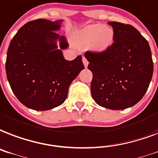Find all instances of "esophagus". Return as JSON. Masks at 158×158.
<instances>
[{
	"instance_id": "34e87169",
	"label": "esophagus",
	"mask_w": 158,
	"mask_h": 158,
	"mask_svg": "<svg viewBox=\"0 0 158 158\" xmlns=\"http://www.w3.org/2000/svg\"><path fill=\"white\" fill-rule=\"evenodd\" d=\"M83 64H84V65L85 68H87L88 65H89V62H88L87 59L85 57H83Z\"/></svg>"
}]
</instances>
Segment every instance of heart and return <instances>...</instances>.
Returning <instances> with one entry per match:
<instances>
[{"instance_id":"b5f03b06","label":"heart","mask_w":158,"mask_h":158,"mask_svg":"<svg viewBox=\"0 0 158 158\" xmlns=\"http://www.w3.org/2000/svg\"><path fill=\"white\" fill-rule=\"evenodd\" d=\"M114 38V31L111 26L92 24L85 26L78 33L79 44L90 45L94 52L103 53L111 46Z\"/></svg>"}]
</instances>
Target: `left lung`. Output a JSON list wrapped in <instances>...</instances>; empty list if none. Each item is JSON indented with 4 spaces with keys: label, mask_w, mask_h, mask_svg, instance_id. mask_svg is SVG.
<instances>
[{
    "label": "left lung",
    "mask_w": 158,
    "mask_h": 158,
    "mask_svg": "<svg viewBox=\"0 0 158 158\" xmlns=\"http://www.w3.org/2000/svg\"><path fill=\"white\" fill-rule=\"evenodd\" d=\"M114 43L103 53H85L92 71L91 94L103 108L121 110L135 105L148 89L153 63L148 42L131 25L108 23Z\"/></svg>",
    "instance_id": "1"
}]
</instances>
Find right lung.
Wrapping results in <instances>:
<instances>
[{"mask_svg": "<svg viewBox=\"0 0 158 158\" xmlns=\"http://www.w3.org/2000/svg\"><path fill=\"white\" fill-rule=\"evenodd\" d=\"M63 20L38 19L17 31L7 50L6 71L12 91L27 108L44 111L61 105L69 87L84 69L79 55L65 60V36L57 33Z\"/></svg>", "mask_w": 158, "mask_h": 158, "instance_id": "right-lung-1", "label": "right lung"}]
</instances>
